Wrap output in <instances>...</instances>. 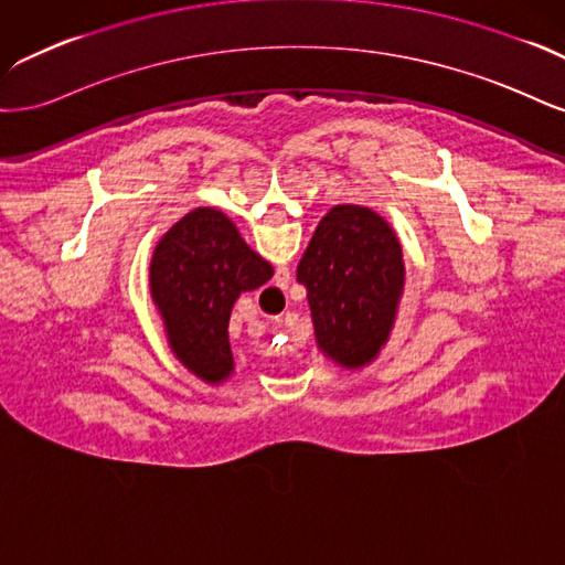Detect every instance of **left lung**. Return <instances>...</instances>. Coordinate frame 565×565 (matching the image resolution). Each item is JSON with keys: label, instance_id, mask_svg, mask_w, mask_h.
Returning a JSON list of instances; mask_svg holds the SVG:
<instances>
[{"label": "left lung", "instance_id": "8db88e82", "mask_svg": "<svg viewBox=\"0 0 565 565\" xmlns=\"http://www.w3.org/2000/svg\"><path fill=\"white\" fill-rule=\"evenodd\" d=\"M298 281L319 350L342 369H361L392 333L406 281L402 244L375 211L333 206L302 253Z\"/></svg>", "mask_w": 565, "mask_h": 565}]
</instances>
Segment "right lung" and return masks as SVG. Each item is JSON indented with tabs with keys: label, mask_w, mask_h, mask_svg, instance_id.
I'll return each mask as SVG.
<instances>
[{
	"label": "right lung",
	"mask_w": 565,
	"mask_h": 565,
	"mask_svg": "<svg viewBox=\"0 0 565 565\" xmlns=\"http://www.w3.org/2000/svg\"><path fill=\"white\" fill-rule=\"evenodd\" d=\"M271 275L275 269L248 248L225 213L194 209L180 217L150 263V294L175 359L209 385L227 380L234 371L232 307Z\"/></svg>",
	"instance_id": "add662e5"
}]
</instances>
